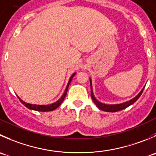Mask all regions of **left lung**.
<instances>
[{
	"instance_id": "left-lung-1",
	"label": "left lung",
	"mask_w": 156,
	"mask_h": 156,
	"mask_svg": "<svg viewBox=\"0 0 156 156\" xmlns=\"http://www.w3.org/2000/svg\"><path fill=\"white\" fill-rule=\"evenodd\" d=\"M90 96H91L92 100L94 102V104H96L97 107L101 110H104V111H107V112H117V111H120V110H123V109L126 108L127 107L130 106L131 104H134L137 100L140 98V97L141 96L142 93H143V90L144 88H143V90H141L140 94L137 95L136 97H135L134 98H133L132 100L129 101H126V102L123 103V104H103V103L99 102L96 98H94V94H93V90H92V85H91V80L90 79Z\"/></svg>"
}]
</instances>
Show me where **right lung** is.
<instances>
[{
  "instance_id": "add662e5",
  "label": "right lung",
  "mask_w": 156,
  "mask_h": 156,
  "mask_svg": "<svg viewBox=\"0 0 156 156\" xmlns=\"http://www.w3.org/2000/svg\"><path fill=\"white\" fill-rule=\"evenodd\" d=\"M75 73H74L73 75L71 76L70 79H69V83H68V85L67 87H66V90H65L64 94H62V96L61 97V98H60L58 101H57L56 102L53 103V104H49V105H36V104H28V103H26L24 102V101H23L22 100L20 99V98L18 97V98H19V100L20 101V102L22 103L23 104L25 107H27V108L30 109V110H36V111H42V112H46V111H52V110H55V109L57 108V107H59L60 105H61L62 103L63 102V101H64L65 98H66V94H67V91H68V88H69V84H70L71 81H72V78H73L74 76H75Z\"/></svg>"
}]
</instances>
